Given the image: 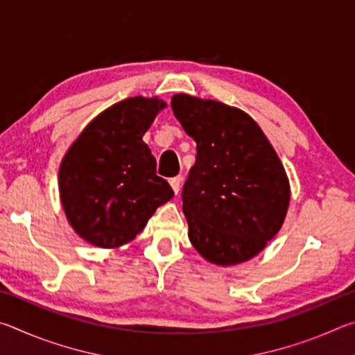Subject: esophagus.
<instances>
[{
  "instance_id": "1",
  "label": "esophagus",
  "mask_w": 355,
  "mask_h": 355,
  "mask_svg": "<svg viewBox=\"0 0 355 355\" xmlns=\"http://www.w3.org/2000/svg\"><path fill=\"white\" fill-rule=\"evenodd\" d=\"M169 183H171V186H172L173 192H175V194H178L180 184H182V177H173V178L169 180Z\"/></svg>"
}]
</instances>
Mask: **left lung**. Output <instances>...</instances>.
Segmentation results:
<instances>
[{
	"label": "left lung",
	"instance_id": "8db88e82",
	"mask_svg": "<svg viewBox=\"0 0 355 355\" xmlns=\"http://www.w3.org/2000/svg\"><path fill=\"white\" fill-rule=\"evenodd\" d=\"M173 116L197 144L183 186L189 241L207 261L232 266L266 248L284 224L290 183L271 142L249 114L175 94Z\"/></svg>",
	"mask_w": 355,
	"mask_h": 355
}]
</instances>
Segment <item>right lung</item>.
Listing matches in <instances>:
<instances>
[{
  "mask_svg": "<svg viewBox=\"0 0 355 355\" xmlns=\"http://www.w3.org/2000/svg\"><path fill=\"white\" fill-rule=\"evenodd\" d=\"M166 101L131 97L98 114L71 144L59 167L65 216L87 243L116 249L133 241L173 197L156 175V159L142 136Z\"/></svg>",
  "mask_w": 355,
  "mask_h": 355,
  "instance_id": "add662e5",
  "label": "right lung"
}]
</instances>
